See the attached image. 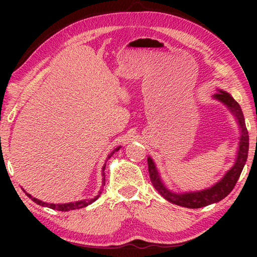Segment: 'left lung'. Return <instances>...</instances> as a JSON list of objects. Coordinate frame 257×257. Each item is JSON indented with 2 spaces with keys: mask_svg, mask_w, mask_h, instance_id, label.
<instances>
[{
  "mask_svg": "<svg viewBox=\"0 0 257 257\" xmlns=\"http://www.w3.org/2000/svg\"><path fill=\"white\" fill-rule=\"evenodd\" d=\"M213 97L217 99V101L222 102L224 105L228 106L232 114L236 116L239 128H240V138H239V149L236 162H234L233 167L230 169V170H228V172L223 176L222 179L217 181L215 185H213L210 188L199 191H189V193L176 194L173 193V191L169 190L167 187L164 186L158 169L155 167L154 161L151 158L147 159L152 185H153L154 188L159 191L161 196H163L167 201L176 204V205L188 208H199L210 205V204L213 203L220 202L221 199L227 197L230 194V191L233 189V187L236 186V182L238 181L239 177H240L243 165H245L247 161V155H248L249 149V137L240 106H239V104L232 98L231 95L224 92V90H219Z\"/></svg>",
  "mask_w": 257,
  "mask_h": 257,
  "instance_id": "8db88e82",
  "label": "left lung"
}]
</instances>
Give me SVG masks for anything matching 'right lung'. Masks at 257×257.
<instances>
[{
	"instance_id": "add662e5",
	"label": "right lung",
	"mask_w": 257,
	"mask_h": 257,
	"mask_svg": "<svg viewBox=\"0 0 257 257\" xmlns=\"http://www.w3.org/2000/svg\"><path fill=\"white\" fill-rule=\"evenodd\" d=\"M120 150V146L116 147L115 150H113V152H111L110 154H108L107 159H110L111 156L115 153V152H118ZM106 159V161H107ZM104 170H105V164H104V167L102 168V187L105 185V172H104ZM25 191V190H24ZM26 193V191H25ZM26 195L32 199V201H34L36 204H38V205H42V206H45V207H50L52 208V210H56V211H62V212H67V211H70V210H77V208H82V207H86L87 205H89V204H92L93 202L96 201V199L99 197V195H101V191H99V194L97 195V196H95L94 198L92 199H84V201H78V202H73V203H67V204H49V203H45V202H42L40 201V199L35 198L33 197L32 195L26 193Z\"/></svg>"
}]
</instances>
